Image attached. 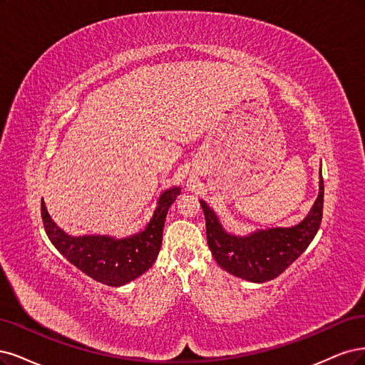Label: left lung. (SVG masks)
<instances>
[{"label": "left lung", "mask_w": 365, "mask_h": 365, "mask_svg": "<svg viewBox=\"0 0 365 365\" xmlns=\"http://www.w3.org/2000/svg\"><path fill=\"white\" fill-rule=\"evenodd\" d=\"M324 185L320 168L319 197L299 225L291 227L257 229L247 235H233L205 200L200 205L205 212L207 245L217 264L230 274L262 284L282 274L308 249L322 225Z\"/></svg>", "instance_id": "left-lung-1"}]
</instances>
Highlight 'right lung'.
Returning a JSON list of instances; mask_svg holds the SVG:
<instances>
[{
    "instance_id": "1",
    "label": "right lung",
    "mask_w": 365,
    "mask_h": 365,
    "mask_svg": "<svg viewBox=\"0 0 365 365\" xmlns=\"http://www.w3.org/2000/svg\"><path fill=\"white\" fill-rule=\"evenodd\" d=\"M179 194L180 186H171L163 191L145 229L124 238L110 235H68L53 221L42 198L43 227L51 244L66 261L100 284L123 287L155 264L168 209Z\"/></svg>"
}]
</instances>
